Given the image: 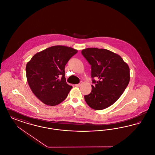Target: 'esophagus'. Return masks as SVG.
Returning a JSON list of instances; mask_svg holds the SVG:
<instances>
[{
  "label": "esophagus",
  "mask_w": 155,
  "mask_h": 155,
  "mask_svg": "<svg viewBox=\"0 0 155 155\" xmlns=\"http://www.w3.org/2000/svg\"><path fill=\"white\" fill-rule=\"evenodd\" d=\"M81 85H82V82H80V83H79V84H76V85H75V87H80L81 86Z\"/></svg>",
  "instance_id": "obj_1"
}]
</instances>
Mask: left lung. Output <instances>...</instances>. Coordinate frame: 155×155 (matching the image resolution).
Segmentation results:
<instances>
[{
  "mask_svg": "<svg viewBox=\"0 0 155 155\" xmlns=\"http://www.w3.org/2000/svg\"><path fill=\"white\" fill-rule=\"evenodd\" d=\"M81 53L91 65L94 85L91 92L85 95V102L95 110H103L123 94L130 80V68L120 56L105 49L89 48Z\"/></svg>",
  "mask_w": 155,
  "mask_h": 155,
  "instance_id": "left-lung-1",
  "label": "left lung"
}]
</instances>
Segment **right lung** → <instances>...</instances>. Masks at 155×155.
I'll return each instance as SVG.
<instances>
[{
    "instance_id": "right-lung-1",
    "label": "right lung",
    "mask_w": 155,
    "mask_h": 155,
    "mask_svg": "<svg viewBox=\"0 0 155 155\" xmlns=\"http://www.w3.org/2000/svg\"><path fill=\"white\" fill-rule=\"evenodd\" d=\"M78 51L57 45L36 53L26 65L27 79L34 94L48 106L64 101L72 86L67 84L65 66Z\"/></svg>"
}]
</instances>
